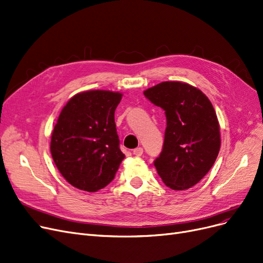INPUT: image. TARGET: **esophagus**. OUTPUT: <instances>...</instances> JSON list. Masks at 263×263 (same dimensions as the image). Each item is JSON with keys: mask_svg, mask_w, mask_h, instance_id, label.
Here are the masks:
<instances>
[{"mask_svg": "<svg viewBox=\"0 0 263 263\" xmlns=\"http://www.w3.org/2000/svg\"><path fill=\"white\" fill-rule=\"evenodd\" d=\"M142 154H143L142 147H138V148L133 149V155H135V156H142Z\"/></svg>", "mask_w": 263, "mask_h": 263, "instance_id": "34e87169", "label": "esophagus"}]
</instances>
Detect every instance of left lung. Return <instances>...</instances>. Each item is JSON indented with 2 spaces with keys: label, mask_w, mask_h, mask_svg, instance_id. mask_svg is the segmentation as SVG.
<instances>
[{
  "label": "left lung",
  "mask_w": 263,
  "mask_h": 263,
  "mask_svg": "<svg viewBox=\"0 0 263 263\" xmlns=\"http://www.w3.org/2000/svg\"><path fill=\"white\" fill-rule=\"evenodd\" d=\"M144 95L167 117L162 152L154 161L159 177L174 191L193 187L211 169L220 151L215 108L199 89L185 82L164 81Z\"/></svg>",
  "instance_id": "left-lung-1"
}]
</instances>
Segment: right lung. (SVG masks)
Instances as JSON below:
<instances>
[{
    "instance_id": "add662e5",
    "label": "right lung",
    "mask_w": 263,
    "mask_h": 263,
    "mask_svg": "<svg viewBox=\"0 0 263 263\" xmlns=\"http://www.w3.org/2000/svg\"><path fill=\"white\" fill-rule=\"evenodd\" d=\"M122 93H78L62 109L51 138L58 171L72 186L97 192L114 180L124 154L119 148L115 110Z\"/></svg>"
}]
</instances>
